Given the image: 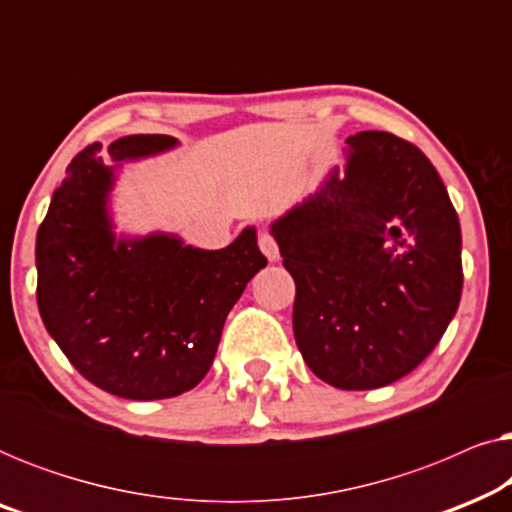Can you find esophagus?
Listing matches in <instances>:
<instances>
[{
  "label": "esophagus",
  "mask_w": 512,
  "mask_h": 512,
  "mask_svg": "<svg viewBox=\"0 0 512 512\" xmlns=\"http://www.w3.org/2000/svg\"><path fill=\"white\" fill-rule=\"evenodd\" d=\"M258 247L265 256H268V261H277L279 258V244L275 240V235L268 233V230H263L261 235H258Z\"/></svg>",
  "instance_id": "34e87169"
}]
</instances>
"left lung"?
Instances as JSON below:
<instances>
[{"mask_svg": "<svg viewBox=\"0 0 512 512\" xmlns=\"http://www.w3.org/2000/svg\"><path fill=\"white\" fill-rule=\"evenodd\" d=\"M345 174L272 235L296 282L293 335L319 380L377 389L433 352L459 307L461 228L431 160L391 132L347 139Z\"/></svg>", "mask_w": 512, "mask_h": 512, "instance_id": "8db88e82", "label": "left lung"}]
</instances>
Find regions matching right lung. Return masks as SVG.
Wrapping results in <instances>:
<instances>
[{
	"instance_id": "obj_1",
	"label": "right lung",
	"mask_w": 512,
	"mask_h": 512,
	"mask_svg": "<svg viewBox=\"0 0 512 512\" xmlns=\"http://www.w3.org/2000/svg\"><path fill=\"white\" fill-rule=\"evenodd\" d=\"M174 144L170 135L121 137L109 156L121 163ZM109 188L102 144H88L67 165L37 233L41 319L95 387L132 401L179 396L207 375L228 312L268 258L254 228L219 251L167 235L116 244Z\"/></svg>"
}]
</instances>
